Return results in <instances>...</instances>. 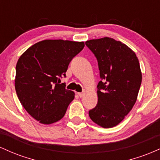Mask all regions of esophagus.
I'll use <instances>...</instances> for the list:
<instances>
[{
  "mask_svg": "<svg viewBox=\"0 0 160 160\" xmlns=\"http://www.w3.org/2000/svg\"><path fill=\"white\" fill-rule=\"evenodd\" d=\"M78 94L79 96L80 97V98H82V97H83V95H84V92H78Z\"/></svg>",
  "mask_w": 160,
  "mask_h": 160,
  "instance_id": "esophagus-1",
  "label": "esophagus"
}]
</instances>
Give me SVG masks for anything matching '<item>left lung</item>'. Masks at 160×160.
Segmentation results:
<instances>
[{
    "label": "left lung",
    "instance_id": "8db88e82",
    "mask_svg": "<svg viewBox=\"0 0 160 160\" xmlns=\"http://www.w3.org/2000/svg\"><path fill=\"white\" fill-rule=\"evenodd\" d=\"M86 45L98 61L101 78L98 104L89 111V117L102 127H113L137 100L142 80L138 59L129 47L111 38L87 40Z\"/></svg>",
    "mask_w": 160,
    "mask_h": 160
}]
</instances>
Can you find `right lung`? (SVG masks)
I'll use <instances>...</instances> for the list:
<instances>
[{
    "label": "right lung",
    "instance_id": "1",
    "mask_svg": "<svg viewBox=\"0 0 160 160\" xmlns=\"http://www.w3.org/2000/svg\"><path fill=\"white\" fill-rule=\"evenodd\" d=\"M83 47V42L45 40L29 47L18 60L16 94L28 113L40 123L61 120L74 100V92L65 89L61 78H65L69 63Z\"/></svg>",
    "mask_w": 160,
    "mask_h": 160
}]
</instances>
